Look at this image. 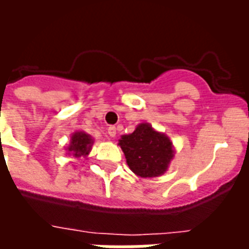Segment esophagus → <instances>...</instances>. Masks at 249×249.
Returning a JSON list of instances; mask_svg holds the SVG:
<instances>
[{
  "label": "esophagus",
  "mask_w": 249,
  "mask_h": 249,
  "mask_svg": "<svg viewBox=\"0 0 249 249\" xmlns=\"http://www.w3.org/2000/svg\"><path fill=\"white\" fill-rule=\"evenodd\" d=\"M116 126H113V125H112V126H109L108 128V135L110 136V137H114V136H116Z\"/></svg>",
  "instance_id": "34e87169"
}]
</instances>
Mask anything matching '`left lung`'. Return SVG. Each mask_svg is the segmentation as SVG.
I'll return each mask as SVG.
<instances>
[{
    "label": "left lung",
    "mask_w": 249,
    "mask_h": 249,
    "mask_svg": "<svg viewBox=\"0 0 249 249\" xmlns=\"http://www.w3.org/2000/svg\"><path fill=\"white\" fill-rule=\"evenodd\" d=\"M126 164L136 176L142 178H159L167 172L175 157V146L165 133L141 123L129 135L119 140Z\"/></svg>",
    "instance_id": "left-lung-1"
}]
</instances>
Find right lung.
I'll return each mask as SVG.
<instances>
[{
  "label": "right lung",
  "mask_w": 249,
  "mask_h": 249,
  "mask_svg": "<svg viewBox=\"0 0 249 249\" xmlns=\"http://www.w3.org/2000/svg\"><path fill=\"white\" fill-rule=\"evenodd\" d=\"M93 142H94L93 137L90 135H88L87 132L76 130L74 133H71V141L66 145V155L76 157V159L88 157V155L92 151Z\"/></svg>",
  "instance_id": "obj_1"
}]
</instances>
